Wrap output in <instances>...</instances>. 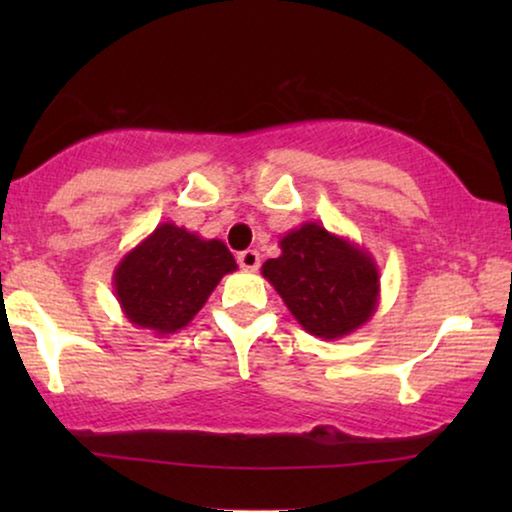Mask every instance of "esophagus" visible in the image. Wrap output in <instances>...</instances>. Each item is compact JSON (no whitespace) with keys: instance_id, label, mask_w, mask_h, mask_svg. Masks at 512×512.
<instances>
[{"instance_id":"34e87169","label":"esophagus","mask_w":512,"mask_h":512,"mask_svg":"<svg viewBox=\"0 0 512 512\" xmlns=\"http://www.w3.org/2000/svg\"><path fill=\"white\" fill-rule=\"evenodd\" d=\"M237 263H240L242 270L254 272V270H258V265H261V256H258L256 249H247L237 256Z\"/></svg>"}]
</instances>
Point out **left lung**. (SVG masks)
Segmentation results:
<instances>
[{
	"label": "left lung",
	"mask_w": 512,
	"mask_h": 512,
	"mask_svg": "<svg viewBox=\"0 0 512 512\" xmlns=\"http://www.w3.org/2000/svg\"><path fill=\"white\" fill-rule=\"evenodd\" d=\"M279 249L261 272L307 333L338 340L373 319L380 268L370 251L314 221L289 230Z\"/></svg>",
	"instance_id": "8db88e82"
}]
</instances>
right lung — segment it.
<instances>
[{
	"instance_id": "add662e5",
	"label": "right lung",
	"mask_w": 512,
	"mask_h": 512,
	"mask_svg": "<svg viewBox=\"0 0 512 512\" xmlns=\"http://www.w3.org/2000/svg\"><path fill=\"white\" fill-rule=\"evenodd\" d=\"M237 263L221 240L165 221L114 268V293L132 326L170 335L193 321Z\"/></svg>"
}]
</instances>
